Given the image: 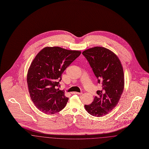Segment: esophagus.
<instances>
[{
  "label": "esophagus",
  "instance_id": "34e87169",
  "mask_svg": "<svg viewBox=\"0 0 149 149\" xmlns=\"http://www.w3.org/2000/svg\"><path fill=\"white\" fill-rule=\"evenodd\" d=\"M72 94H81L82 93H79V92H72Z\"/></svg>",
  "mask_w": 149,
  "mask_h": 149
}]
</instances>
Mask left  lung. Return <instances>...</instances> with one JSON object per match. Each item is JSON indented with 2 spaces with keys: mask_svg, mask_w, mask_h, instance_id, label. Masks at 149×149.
Here are the masks:
<instances>
[{
  "mask_svg": "<svg viewBox=\"0 0 149 149\" xmlns=\"http://www.w3.org/2000/svg\"><path fill=\"white\" fill-rule=\"evenodd\" d=\"M82 54L102 85L92 103L84 106L85 110L92 116L102 117L112 111L120 99L125 85L123 67L113 52L103 47L90 48Z\"/></svg>",
  "mask_w": 149,
  "mask_h": 149,
  "instance_id": "obj_1",
  "label": "left lung"
}]
</instances>
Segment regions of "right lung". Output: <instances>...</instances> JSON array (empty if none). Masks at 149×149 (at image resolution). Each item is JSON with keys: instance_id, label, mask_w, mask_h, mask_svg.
Listing matches in <instances>:
<instances>
[{"instance_id": "right-lung-1", "label": "right lung", "mask_w": 149, "mask_h": 149, "mask_svg": "<svg viewBox=\"0 0 149 149\" xmlns=\"http://www.w3.org/2000/svg\"><path fill=\"white\" fill-rule=\"evenodd\" d=\"M81 54L78 50L46 47L41 50L29 68L27 82L32 101L43 113L59 112L69 98L58 86L64 70Z\"/></svg>"}]
</instances>
